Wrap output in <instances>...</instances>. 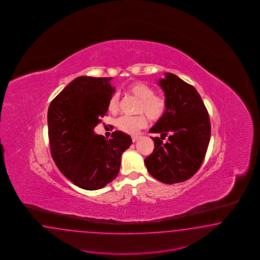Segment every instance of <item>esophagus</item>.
<instances>
[{
  "label": "esophagus",
  "mask_w": 260,
  "mask_h": 260,
  "mask_svg": "<svg viewBox=\"0 0 260 260\" xmlns=\"http://www.w3.org/2000/svg\"><path fill=\"white\" fill-rule=\"evenodd\" d=\"M132 139H133V142H136L139 139V136H133Z\"/></svg>",
  "instance_id": "obj_1"
}]
</instances>
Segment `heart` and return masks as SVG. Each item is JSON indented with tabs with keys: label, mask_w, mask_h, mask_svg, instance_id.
<instances>
[{
	"label": "heart",
	"mask_w": 260,
	"mask_h": 260,
	"mask_svg": "<svg viewBox=\"0 0 260 260\" xmlns=\"http://www.w3.org/2000/svg\"><path fill=\"white\" fill-rule=\"evenodd\" d=\"M127 91L135 96L139 104L137 107V113L135 116H121L116 120V126L119 131L126 134L134 135L148 125V120L145 114L152 121H158L162 118L168 109V103L164 97L154 95V89L149 85L136 82L127 87ZM108 109L110 112L115 113L119 110L118 93H113L110 96L108 103Z\"/></svg>",
	"instance_id": "obj_1"
}]
</instances>
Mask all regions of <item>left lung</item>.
Returning <instances> with one entry per match:
<instances>
[{"instance_id": "obj_1", "label": "left lung", "mask_w": 260, "mask_h": 260, "mask_svg": "<svg viewBox=\"0 0 260 260\" xmlns=\"http://www.w3.org/2000/svg\"><path fill=\"white\" fill-rule=\"evenodd\" d=\"M158 85L165 93L168 109L150 129L169 135L163 143L154 137V150L145 159L149 173L165 184L184 182L199 170L211 138V123L197 89L173 73H165Z\"/></svg>"}]
</instances>
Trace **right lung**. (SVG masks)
<instances>
[{
    "mask_svg": "<svg viewBox=\"0 0 260 260\" xmlns=\"http://www.w3.org/2000/svg\"><path fill=\"white\" fill-rule=\"evenodd\" d=\"M112 78L74 79L50 103L47 111L50 152L63 175L79 188L102 189L119 173L129 135L116 131L111 139L94 134L114 92Z\"/></svg>",
    "mask_w": 260,
    "mask_h": 260,
    "instance_id": "right-lung-1",
    "label": "right lung"
}]
</instances>
